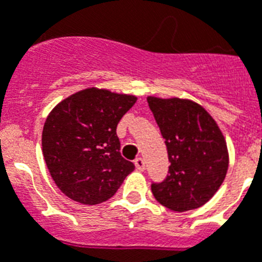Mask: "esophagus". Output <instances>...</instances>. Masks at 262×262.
<instances>
[{"label":"esophagus","instance_id":"34e87169","mask_svg":"<svg viewBox=\"0 0 262 262\" xmlns=\"http://www.w3.org/2000/svg\"><path fill=\"white\" fill-rule=\"evenodd\" d=\"M135 167L139 170V171H143L144 168H146V165H144V161L142 158H136L135 159Z\"/></svg>","mask_w":262,"mask_h":262}]
</instances>
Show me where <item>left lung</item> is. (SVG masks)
I'll return each instance as SVG.
<instances>
[{"instance_id": "left-lung-1", "label": "left lung", "mask_w": 262, "mask_h": 262, "mask_svg": "<svg viewBox=\"0 0 262 262\" xmlns=\"http://www.w3.org/2000/svg\"><path fill=\"white\" fill-rule=\"evenodd\" d=\"M167 147L168 174L151 185L155 200L172 211L201 207L217 193L229 166L226 142L202 105L187 99L148 96Z\"/></svg>"}]
</instances>
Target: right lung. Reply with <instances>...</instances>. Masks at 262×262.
<instances>
[{"label": "right lung", "instance_id": "obj_1", "mask_svg": "<svg viewBox=\"0 0 262 262\" xmlns=\"http://www.w3.org/2000/svg\"><path fill=\"white\" fill-rule=\"evenodd\" d=\"M136 96L87 88L60 101L45 120L42 154L52 179L83 205L110 200L133 162L120 155L116 127Z\"/></svg>", "mask_w": 262, "mask_h": 262}]
</instances>
